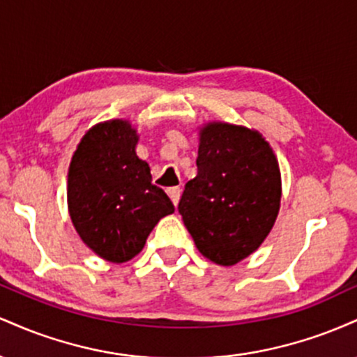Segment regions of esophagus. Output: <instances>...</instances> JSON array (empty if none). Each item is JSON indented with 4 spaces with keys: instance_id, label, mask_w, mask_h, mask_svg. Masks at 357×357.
Instances as JSON below:
<instances>
[{
    "instance_id": "34e87169",
    "label": "esophagus",
    "mask_w": 357,
    "mask_h": 357,
    "mask_svg": "<svg viewBox=\"0 0 357 357\" xmlns=\"http://www.w3.org/2000/svg\"><path fill=\"white\" fill-rule=\"evenodd\" d=\"M167 195H169L171 202L174 203V206H178V203H179V198H181V190H179L178 186H174V188H169V190H167Z\"/></svg>"
}]
</instances>
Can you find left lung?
<instances>
[{
	"mask_svg": "<svg viewBox=\"0 0 357 357\" xmlns=\"http://www.w3.org/2000/svg\"><path fill=\"white\" fill-rule=\"evenodd\" d=\"M196 166L178 210L199 253L231 267L252 255L275 223L282 198L277 155L258 130L208 122L199 129Z\"/></svg>",
	"mask_w": 357,
	"mask_h": 357,
	"instance_id": "obj_1",
	"label": "left lung"
}]
</instances>
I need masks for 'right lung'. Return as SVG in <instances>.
<instances>
[{"mask_svg":"<svg viewBox=\"0 0 357 357\" xmlns=\"http://www.w3.org/2000/svg\"><path fill=\"white\" fill-rule=\"evenodd\" d=\"M139 136L124 119L99 122L80 139L68 166L67 203L73 227L104 260L124 264L144 248L174 204L153 184L136 154Z\"/></svg>","mask_w":357,"mask_h":357,"instance_id":"add662e5","label":"right lung"}]
</instances>
